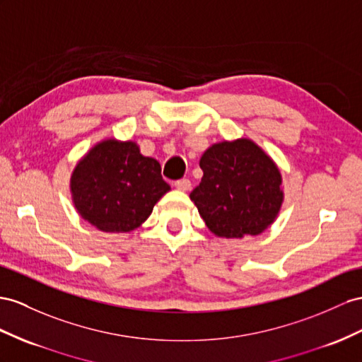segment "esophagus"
Instances as JSON below:
<instances>
[{"label": "esophagus", "instance_id": "obj_1", "mask_svg": "<svg viewBox=\"0 0 362 362\" xmlns=\"http://www.w3.org/2000/svg\"><path fill=\"white\" fill-rule=\"evenodd\" d=\"M174 187L180 191H189L191 189V182L188 179H180L174 183Z\"/></svg>", "mask_w": 362, "mask_h": 362}]
</instances>
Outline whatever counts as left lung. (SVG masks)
Instances as JSON below:
<instances>
[{"instance_id":"obj_1","label":"left lung","mask_w":362,"mask_h":362,"mask_svg":"<svg viewBox=\"0 0 362 362\" xmlns=\"http://www.w3.org/2000/svg\"><path fill=\"white\" fill-rule=\"evenodd\" d=\"M203 177L189 194L211 233L225 238L262 234L284 194L275 162L249 139L218 142L200 159Z\"/></svg>"}]
</instances>
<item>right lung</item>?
Here are the masks:
<instances>
[{"label":"right lung","instance_id":"obj_1","mask_svg":"<svg viewBox=\"0 0 362 362\" xmlns=\"http://www.w3.org/2000/svg\"><path fill=\"white\" fill-rule=\"evenodd\" d=\"M81 217L104 233H129L150 217L168 192L160 163L145 157L136 142L107 139L84 156L70 179Z\"/></svg>","mask_w":362,"mask_h":362}]
</instances>
